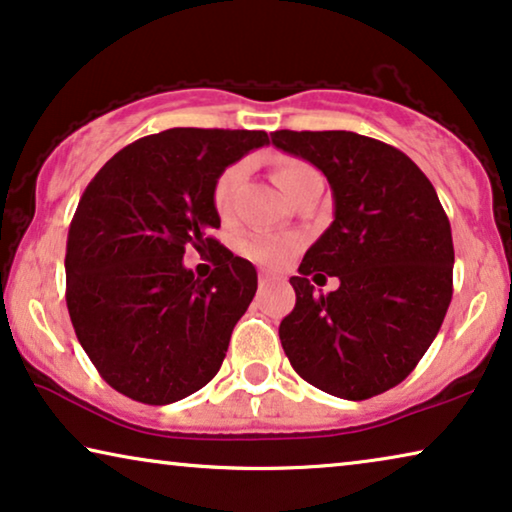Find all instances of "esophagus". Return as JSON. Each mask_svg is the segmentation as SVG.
<instances>
[{
    "mask_svg": "<svg viewBox=\"0 0 512 512\" xmlns=\"http://www.w3.org/2000/svg\"><path fill=\"white\" fill-rule=\"evenodd\" d=\"M273 283H278L276 276H271V273H259V287H271Z\"/></svg>",
    "mask_w": 512,
    "mask_h": 512,
    "instance_id": "1",
    "label": "esophagus"
}]
</instances>
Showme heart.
I'll list each match as a JSON object with an SVG mask.
<instances>
[{"instance_id":"obj_1","label":"heart","mask_w":512,"mask_h":512,"mask_svg":"<svg viewBox=\"0 0 512 512\" xmlns=\"http://www.w3.org/2000/svg\"><path fill=\"white\" fill-rule=\"evenodd\" d=\"M246 167L243 164H232L218 176L213 185V206L220 215H227L232 211L234 192L239 183L243 181ZM276 183L287 199H292L301 187H304L311 178L318 176L311 164L301 160H283L276 167ZM299 241L294 236H276V234H250L241 241V250L248 259L264 266H278L297 253Z\"/></svg>"}]
</instances>
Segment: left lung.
Instances as JSON below:
<instances>
[{
    "label": "left lung",
    "mask_w": 512,
    "mask_h": 512,
    "mask_svg": "<svg viewBox=\"0 0 512 512\" xmlns=\"http://www.w3.org/2000/svg\"><path fill=\"white\" fill-rule=\"evenodd\" d=\"M273 146L327 176L334 222L308 248L280 343L306 383L364 401L399 385L443 325L452 299L450 220L420 167L390 143L355 132L271 134ZM342 280L329 295L307 280ZM319 275V274H316Z\"/></svg>",
    "instance_id": "1"
}]
</instances>
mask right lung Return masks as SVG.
<instances>
[{"mask_svg": "<svg viewBox=\"0 0 512 512\" xmlns=\"http://www.w3.org/2000/svg\"><path fill=\"white\" fill-rule=\"evenodd\" d=\"M264 143L250 129H164L115 153L85 187L67 236V308L99 376L125 397L164 406L220 371L257 271L211 236L213 185ZM190 245L212 253L204 281L182 266Z\"/></svg>", "mask_w": 512, "mask_h": 512, "instance_id": "add662e5", "label": "right lung"}]
</instances>
